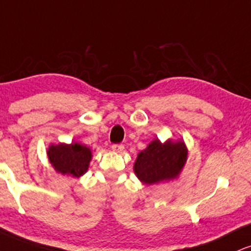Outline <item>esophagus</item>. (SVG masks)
Masks as SVG:
<instances>
[{"instance_id": "obj_1", "label": "esophagus", "mask_w": 251, "mask_h": 251, "mask_svg": "<svg viewBox=\"0 0 251 251\" xmlns=\"http://www.w3.org/2000/svg\"><path fill=\"white\" fill-rule=\"evenodd\" d=\"M111 149H112L114 152L122 153V152H124V149H125V147H124L123 144H113Z\"/></svg>"}]
</instances>
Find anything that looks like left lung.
Returning a JSON list of instances; mask_svg holds the SVG:
<instances>
[{"label": "left lung", "mask_w": 251, "mask_h": 251, "mask_svg": "<svg viewBox=\"0 0 251 251\" xmlns=\"http://www.w3.org/2000/svg\"><path fill=\"white\" fill-rule=\"evenodd\" d=\"M187 159V150L182 141L168 140L161 144L158 139L146 150L139 153L134 164V172L146 185L171 180L177 176Z\"/></svg>", "instance_id": "1"}]
</instances>
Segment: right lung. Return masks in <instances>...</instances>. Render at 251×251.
<instances>
[{
    "label": "right lung",
    "mask_w": 251,
    "mask_h": 251,
    "mask_svg": "<svg viewBox=\"0 0 251 251\" xmlns=\"http://www.w3.org/2000/svg\"><path fill=\"white\" fill-rule=\"evenodd\" d=\"M48 156L53 168L62 174L79 177L87 171L91 160V151L84 145L72 143L71 145H51Z\"/></svg>",
    "instance_id": "add662e5"
}]
</instances>
